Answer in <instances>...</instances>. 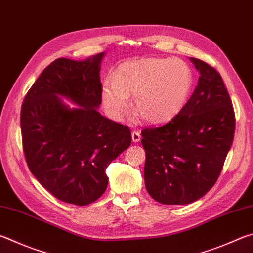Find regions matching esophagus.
Segmentation results:
<instances>
[{"label": "esophagus", "instance_id": "obj_1", "mask_svg": "<svg viewBox=\"0 0 253 253\" xmlns=\"http://www.w3.org/2000/svg\"><path fill=\"white\" fill-rule=\"evenodd\" d=\"M131 138H132V141H134V142H138L141 138L140 132L137 131V130H134L131 132Z\"/></svg>", "mask_w": 253, "mask_h": 253}]
</instances>
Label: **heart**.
I'll return each instance as SVG.
<instances>
[{
	"label": "heart",
	"mask_w": 253,
	"mask_h": 253,
	"mask_svg": "<svg viewBox=\"0 0 253 253\" xmlns=\"http://www.w3.org/2000/svg\"><path fill=\"white\" fill-rule=\"evenodd\" d=\"M194 84L189 65L180 59L142 58L123 63L113 80L103 87V102L109 114L119 118L128 107L130 94L134 106L147 122L163 124L185 106Z\"/></svg>",
	"instance_id": "1"
}]
</instances>
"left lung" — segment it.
<instances>
[{
    "instance_id": "obj_1",
    "label": "left lung",
    "mask_w": 253,
    "mask_h": 253,
    "mask_svg": "<svg viewBox=\"0 0 253 253\" xmlns=\"http://www.w3.org/2000/svg\"><path fill=\"white\" fill-rule=\"evenodd\" d=\"M198 85L170 122L141 130L145 185L164 205H187L217 182L235 136L236 117L221 75L201 59Z\"/></svg>"
}]
</instances>
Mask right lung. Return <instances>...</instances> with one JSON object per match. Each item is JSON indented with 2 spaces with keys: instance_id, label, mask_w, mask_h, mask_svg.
I'll return each instance as SVG.
<instances>
[{
  "instance_id": "right-lung-1",
  "label": "right lung",
  "mask_w": 253,
  "mask_h": 253,
  "mask_svg": "<svg viewBox=\"0 0 253 253\" xmlns=\"http://www.w3.org/2000/svg\"><path fill=\"white\" fill-rule=\"evenodd\" d=\"M103 56L55 59L32 85L21 108L29 169L55 198L76 206L89 205L104 194L106 168L131 142L129 127L96 111L102 104ZM58 95L81 107L68 109Z\"/></svg>"
}]
</instances>
